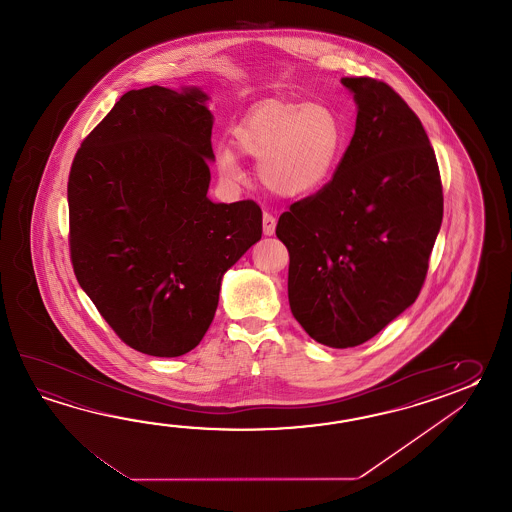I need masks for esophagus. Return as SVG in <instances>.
Wrapping results in <instances>:
<instances>
[{
	"label": "esophagus",
	"mask_w": 512,
	"mask_h": 512,
	"mask_svg": "<svg viewBox=\"0 0 512 512\" xmlns=\"http://www.w3.org/2000/svg\"><path fill=\"white\" fill-rule=\"evenodd\" d=\"M274 230H276V218L269 214V212H265L263 214V234L265 236H272Z\"/></svg>",
	"instance_id": "obj_1"
}]
</instances>
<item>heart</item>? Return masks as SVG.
<instances>
[{
	"label": "heart",
	"mask_w": 512,
	"mask_h": 512,
	"mask_svg": "<svg viewBox=\"0 0 512 512\" xmlns=\"http://www.w3.org/2000/svg\"><path fill=\"white\" fill-rule=\"evenodd\" d=\"M236 148L258 159L261 185L285 199L304 197L326 183L342 152L344 131L333 111L309 102L267 100L234 131ZM219 168L240 177L236 152L223 146Z\"/></svg>",
	"instance_id": "1"
}]
</instances>
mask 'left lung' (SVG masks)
<instances>
[{"mask_svg":"<svg viewBox=\"0 0 512 512\" xmlns=\"http://www.w3.org/2000/svg\"><path fill=\"white\" fill-rule=\"evenodd\" d=\"M359 106L333 179L283 212L289 305L329 348L375 337L414 304L443 221L434 148L412 109L370 77L342 78Z\"/></svg>","mask_w":512,"mask_h":512,"instance_id":"left-lung-1","label":"left lung"}]
</instances>
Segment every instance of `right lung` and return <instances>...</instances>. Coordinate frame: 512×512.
I'll use <instances>...</instances> for the list:
<instances>
[{
    "instance_id": "1",
    "label": "right lung",
    "mask_w": 512,
    "mask_h": 512,
    "mask_svg": "<svg viewBox=\"0 0 512 512\" xmlns=\"http://www.w3.org/2000/svg\"><path fill=\"white\" fill-rule=\"evenodd\" d=\"M201 89H131L87 135L67 181L73 271L117 337L153 357L196 348L221 278L261 238V208L212 203Z\"/></svg>"
}]
</instances>
